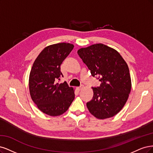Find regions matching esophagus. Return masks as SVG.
I'll use <instances>...</instances> for the list:
<instances>
[{
    "instance_id": "esophagus-1",
    "label": "esophagus",
    "mask_w": 153,
    "mask_h": 153,
    "mask_svg": "<svg viewBox=\"0 0 153 153\" xmlns=\"http://www.w3.org/2000/svg\"><path fill=\"white\" fill-rule=\"evenodd\" d=\"M82 88H83V86H79V87H77L76 89H77V90L78 91H79L80 90H81L82 89Z\"/></svg>"
}]
</instances>
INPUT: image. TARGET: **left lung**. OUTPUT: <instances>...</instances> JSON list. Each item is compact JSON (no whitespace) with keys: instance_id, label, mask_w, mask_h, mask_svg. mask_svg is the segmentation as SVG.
<instances>
[{"instance_id":"1","label":"left lung","mask_w":153,"mask_h":153,"mask_svg":"<svg viewBox=\"0 0 153 153\" xmlns=\"http://www.w3.org/2000/svg\"><path fill=\"white\" fill-rule=\"evenodd\" d=\"M79 56L90 71L97 76L99 86L92 88L93 97L86 106L97 119L117 114L124 107L131 88L127 63L116 50L103 44H95L77 51Z\"/></svg>"}]
</instances>
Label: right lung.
I'll list each match as a JSON object with an SVG mask.
<instances>
[{
    "instance_id": "right-lung-1",
    "label": "right lung",
    "mask_w": 153,
    "mask_h": 153,
    "mask_svg": "<svg viewBox=\"0 0 153 153\" xmlns=\"http://www.w3.org/2000/svg\"><path fill=\"white\" fill-rule=\"evenodd\" d=\"M74 46L62 42L46 47L34 61L29 76L33 102L44 114L58 116L65 112L74 99V90L67 82L58 84L60 65Z\"/></svg>"
}]
</instances>
